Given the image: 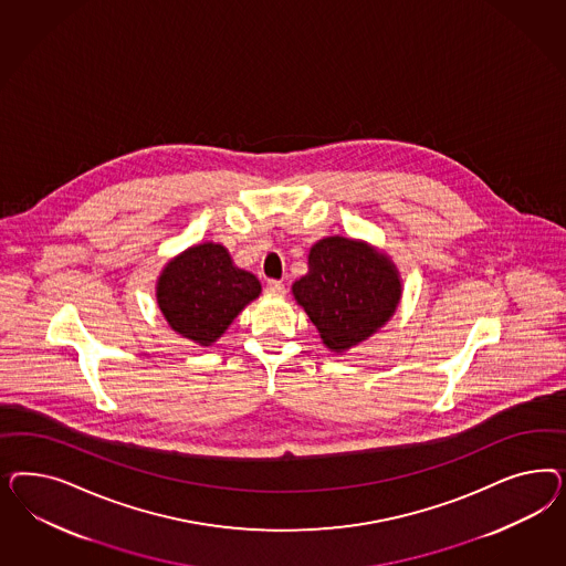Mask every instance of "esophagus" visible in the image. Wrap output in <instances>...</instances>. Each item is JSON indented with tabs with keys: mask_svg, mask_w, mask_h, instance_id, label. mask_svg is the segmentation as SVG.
Here are the masks:
<instances>
[{
	"mask_svg": "<svg viewBox=\"0 0 566 566\" xmlns=\"http://www.w3.org/2000/svg\"><path fill=\"white\" fill-rule=\"evenodd\" d=\"M265 292H268V294H274V296H282V294L286 292V286H284L282 282H277V280H270V282L265 284Z\"/></svg>",
	"mask_w": 566,
	"mask_h": 566,
	"instance_id": "1",
	"label": "esophagus"
}]
</instances>
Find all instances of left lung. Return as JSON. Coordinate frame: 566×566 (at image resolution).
I'll return each mask as SVG.
<instances>
[{"instance_id":"obj_1","label":"left lung","mask_w":566,"mask_h":566,"mask_svg":"<svg viewBox=\"0 0 566 566\" xmlns=\"http://www.w3.org/2000/svg\"><path fill=\"white\" fill-rule=\"evenodd\" d=\"M307 274L292 284L322 343L343 355L395 317L402 277L392 258L367 240L326 237L308 249Z\"/></svg>"}]
</instances>
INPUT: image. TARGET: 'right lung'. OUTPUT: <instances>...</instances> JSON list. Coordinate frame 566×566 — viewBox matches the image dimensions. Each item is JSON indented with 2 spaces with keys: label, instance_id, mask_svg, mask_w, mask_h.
I'll return each mask as SVG.
<instances>
[{
  "label": "right lung",
  "instance_id": "add662e5",
  "mask_svg": "<svg viewBox=\"0 0 566 566\" xmlns=\"http://www.w3.org/2000/svg\"><path fill=\"white\" fill-rule=\"evenodd\" d=\"M261 294V282L234 265L220 242H199L171 258L155 282L168 326L199 346L222 338L242 308Z\"/></svg>",
  "mask_w": 566,
  "mask_h": 566
}]
</instances>
